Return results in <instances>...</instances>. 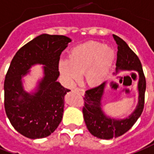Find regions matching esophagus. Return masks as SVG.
<instances>
[{
    "instance_id": "1",
    "label": "esophagus",
    "mask_w": 154,
    "mask_h": 154,
    "mask_svg": "<svg viewBox=\"0 0 154 154\" xmlns=\"http://www.w3.org/2000/svg\"><path fill=\"white\" fill-rule=\"evenodd\" d=\"M74 91L75 92H77L78 93H80L81 95H84L85 94V91L83 89H81V88H76V89H74Z\"/></svg>"
}]
</instances>
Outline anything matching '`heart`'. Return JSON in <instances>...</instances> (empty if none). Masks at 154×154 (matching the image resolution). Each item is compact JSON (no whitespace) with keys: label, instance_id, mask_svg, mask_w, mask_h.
<instances>
[{"label":"heart","instance_id":"obj_1","mask_svg":"<svg viewBox=\"0 0 154 154\" xmlns=\"http://www.w3.org/2000/svg\"><path fill=\"white\" fill-rule=\"evenodd\" d=\"M114 57V51L110 47L97 42H88L72 48L68 60L59 62L58 70L68 86L83 74L86 83L96 87L107 79Z\"/></svg>","mask_w":154,"mask_h":154}]
</instances>
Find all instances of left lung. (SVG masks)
<instances>
[{
  "label": "left lung",
  "mask_w": 154,
  "mask_h": 154,
  "mask_svg": "<svg viewBox=\"0 0 154 154\" xmlns=\"http://www.w3.org/2000/svg\"><path fill=\"white\" fill-rule=\"evenodd\" d=\"M118 44V55L115 75L122 71H135L138 74L137 92L138 101L132 113L123 118H112L105 112L102 100L107 88V82L86 91L85 106L82 109L85 123L88 131L94 137L109 140L122 136L132 128L140 117L144 106L146 81L139 59L128 44L120 37L113 35Z\"/></svg>",
  "instance_id": "obj_1"
}]
</instances>
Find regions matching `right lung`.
<instances>
[{"instance_id": "right-lung-1", "label": "right lung", "mask_w": 154, "mask_h": 154, "mask_svg": "<svg viewBox=\"0 0 154 154\" xmlns=\"http://www.w3.org/2000/svg\"><path fill=\"white\" fill-rule=\"evenodd\" d=\"M71 42L66 36L42 34L21 47L11 62L4 82L5 110L14 128L25 137H47L62 121L64 97L70 90L57 82L58 64L62 51ZM36 65L43 66L44 75L27 92L24 77Z\"/></svg>"}]
</instances>
